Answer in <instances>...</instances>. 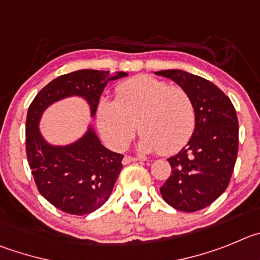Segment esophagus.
Instances as JSON below:
<instances>
[{
	"instance_id": "34e87169",
	"label": "esophagus",
	"mask_w": 260,
	"mask_h": 260,
	"mask_svg": "<svg viewBox=\"0 0 260 260\" xmlns=\"http://www.w3.org/2000/svg\"><path fill=\"white\" fill-rule=\"evenodd\" d=\"M137 160H142V158H137V156H131V155H125L123 158V163L124 165H128L131 162H137Z\"/></svg>"
}]
</instances>
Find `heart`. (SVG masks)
I'll use <instances>...</instances> for the list:
<instances>
[{
    "label": "heart",
    "mask_w": 260,
    "mask_h": 260,
    "mask_svg": "<svg viewBox=\"0 0 260 260\" xmlns=\"http://www.w3.org/2000/svg\"><path fill=\"white\" fill-rule=\"evenodd\" d=\"M97 121L104 139L114 149L127 146L137 127L142 150L172 154L185 146L193 135L196 106L182 86L139 76L116 88L115 101H100Z\"/></svg>",
    "instance_id": "1"
}]
</instances>
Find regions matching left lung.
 <instances>
[{
	"instance_id": "left-lung-1",
	"label": "left lung",
	"mask_w": 260,
	"mask_h": 260,
	"mask_svg": "<svg viewBox=\"0 0 260 260\" xmlns=\"http://www.w3.org/2000/svg\"><path fill=\"white\" fill-rule=\"evenodd\" d=\"M155 74L188 90L196 106L194 132L188 144L167 159L171 175L160 194L179 211H198L220 197L231 181L238 151L236 110L215 84L201 76L181 70Z\"/></svg>"
}]
</instances>
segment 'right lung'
<instances>
[{
  "label": "right lung",
  "mask_w": 260,
  "mask_h": 260,
  "mask_svg": "<svg viewBox=\"0 0 260 260\" xmlns=\"http://www.w3.org/2000/svg\"><path fill=\"white\" fill-rule=\"evenodd\" d=\"M127 76V72L79 70L62 75L44 86L28 107L25 120V153L40 194L58 210L86 215L100 209L113 191L120 174L123 155L109 150L88 128L78 141L55 146L45 141L39 129L43 113L54 102L79 95L94 116L107 83Z\"/></svg>",
  "instance_id": "obj_1"
}]
</instances>
